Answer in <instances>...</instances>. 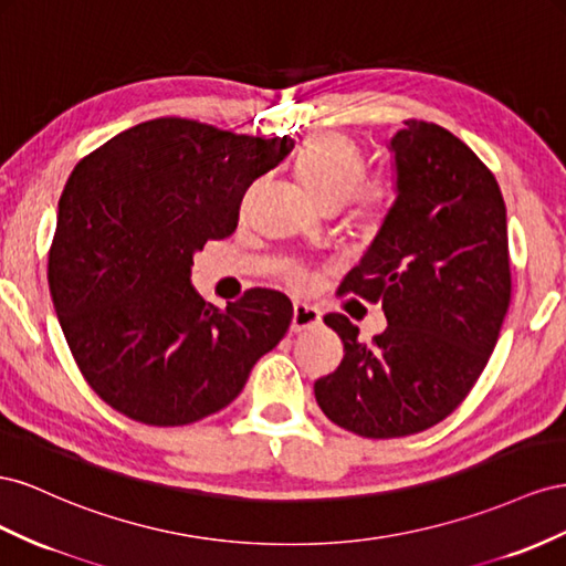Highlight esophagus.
Returning a JSON list of instances; mask_svg holds the SVG:
<instances>
[{"mask_svg":"<svg viewBox=\"0 0 566 566\" xmlns=\"http://www.w3.org/2000/svg\"><path fill=\"white\" fill-rule=\"evenodd\" d=\"M322 327V313L308 303H296L294 305V317H292V332H311Z\"/></svg>","mask_w":566,"mask_h":566,"instance_id":"esophagus-1","label":"esophagus"}]
</instances>
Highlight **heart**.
Wrapping results in <instances>:
<instances>
[{"mask_svg":"<svg viewBox=\"0 0 566 566\" xmlns=\"http://www.w3.org/2000/svg\"><path fill=\"white\" fill-rule=\"evenodd\" d=\"M296 172L303 187L319 206H342L355 197L360 213H373L384 201V187L365 185V160L350 139L336 133H319L305 139L296 156Z\"/></svg>","mask_w":566,"mask_h":566,"instance_id":"b5f03b06","label":"heart"}]
</instances>
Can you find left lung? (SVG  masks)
<instances>
[{
	"instance_id": "left-lung-1",
	"label": "left lung",
	"mask_w": 566,
	"mask_h": 566,
	"mask_svg": "<svg viewBox=\"0 0 566 566\" xmlns=\"http://www.w3.org/2000/svg\"><path fill=\"white\" fill-rule=\"evenodd\" d=\"M394 203L342 292L381 301L373 346L346 315L325 325L346 355L315 381L334 424L396 439L439 424L472 391L510 305L507 211L493 172L446 127L408 120L386 142Z\"/></svg>"
}]
</instances>
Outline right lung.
Listing matches in <instances>:
<instances>
[{
	"label": "right lung",
	"mask_w": 566,
	"mask_h": 566,
	"mask_svg": "<svg viewBox=\"0 0 566 566\" xmlns=\"http://www.w3.org/2000/svg\"><path fill=\"white\" fill-rule=\"evenodd\" d=\"M294 149L185 118L139 123L80 160L61 193L50 289L80 373L151 427L222 410L282 342L294 305L251 289L218 308L191 286L193 253L237 228L244 189Z\"/></svg>",
	"instance_id": "1"
}]
</instances>
